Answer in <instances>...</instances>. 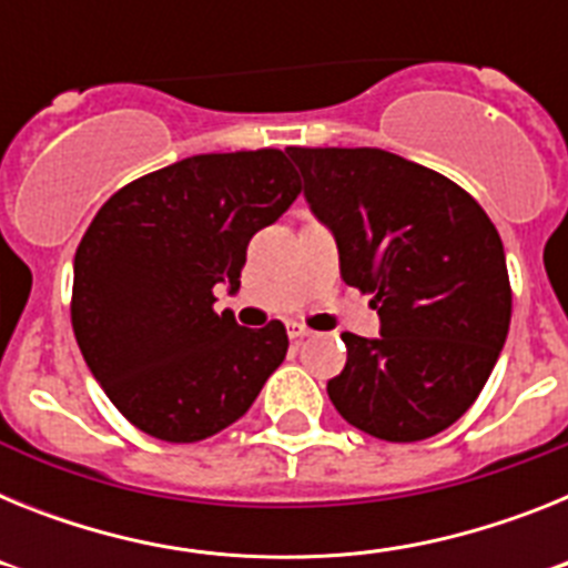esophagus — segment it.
I'll return each mask as SVG.
<instances>
[{"label":"esophagus","instance_id":"obj_1","mask_svg":"<svg viewBox=\"0 0 568 568\" xmlns=\"http://www.w3.org/2000/svg\"><path fill=\"white\" fill-rule=\"evenodd\" d=\"M287 335H290V338H293V341H298V338H307L310 329L304 327V324H295V321H293V324H287Z\"/></svg>","mask_w":568,"mask_h":568}]
</instances>
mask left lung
Wrapping results in <instances>:
<instances>
[{
    "label": "left lung",
    "instance_id": "left-lung-1",
    "mask_svg": "<svg viewBox=\"0 0 568 568\" xmlns=\"http://www.w3.org/2000/svg\"><path fill=\"white\" fill-rule=\"evenodd\" d=\"M338 244L341 278L373 293L381 335L344 333L327 384L346 424L393 444L433 438L475 404L504 349L511 287L500 235L446 175L378 148H287Z\"/></svg>",
    "mask_w": 568,
    "mask_h": 568
}]
</instances>
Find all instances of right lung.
<instances>
[{"label":"right lung","mask_w":568,"mask_h":568,"mask_svg":"<svg viewBox=\"0 0 568 568\" xmlns=\"http://www.w3.org/2000/svg\"><path fill=\"white\" fill-rule=\"evenodd\" d=\"M301 193L281 150L190 155L113 193L73 258L70 321L93 378L142 433L195 444L235 424L287 355V329L215 313L247 244Z\"/></svg>","instance_id":"right-lung-1"}]
</instances>
